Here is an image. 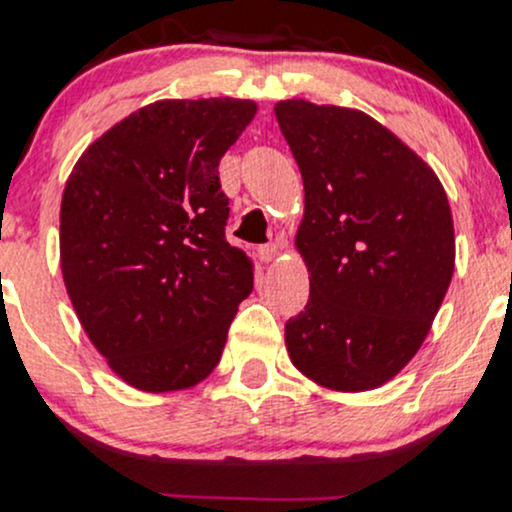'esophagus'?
<instances>
[{
    "label": "esophagus",
    "mask_w": 512,
    "mask_h": 512,
    "mask_svg": "<svg viewBox=\"0 0 512 512\" xmlns=\"http://www.w3.org/2000/svg\"><path fill=\"white\" fill-rule=\"evenodd\" d=\"M276 255H279V245L276 243H267V245H260V248H257V257H260L262 262H272Z\"/></svg>",
    "instance_id": "34e87169"
}]
</instances>
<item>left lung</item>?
<instances>
[{
    "mask_svg": "<svg viewBox=\"0 0 512 512\" xmlns=\"http://www.w3.org/2000/svg\"><path fill=\"white\" fill-rule=\"evenodd\" d=\"M274 113L303 178L296 248L310 272L286 349L317 385L373 390L414 358L450 286L448 197L438 175L361 110L281 101Z\"/></svg>",
    "mask_w": 512,
    "mask_h": 512,
    "instance_id": "8db88e82",
    "label": "left lung"
}]
</instances>
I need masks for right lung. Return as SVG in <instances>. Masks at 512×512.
<instances>
[{"instance_id": "right-lung-1", "label": "right lung", "mask_w": 512, "mask_h": 512, "mask_svg": "<svg viewBox=\"0 0 512 512\" xmlns=\"http://www.w3.org/2000/svg\"><path fill=\"white\" fill-rule=\"evenodd\" d=\"M257 105L156 101L96 139L62 195L60 257L88 339L125 383L185 390L221 361L252 291V262L226 240L219 161Z\"/></svg>"}]
</instances>
